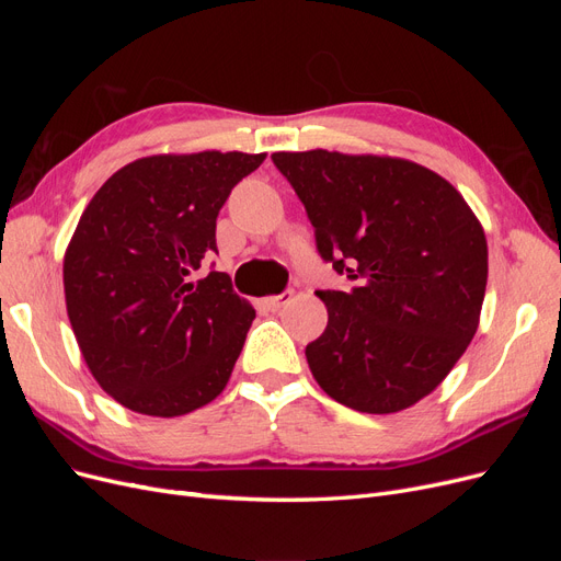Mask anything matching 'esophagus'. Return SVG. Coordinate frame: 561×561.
Instances as JSON below:
<instances>
[{"instance_id":"1","label":"esophagus","mask_w":561,"mask_h":561,"mask_svg":"<svg viewBox=\"0 0 561 561\" xmlns=\"http://www.w3.org/2000/svg\"><path fill=\"white\" fill-rule=\"evenodd\" d=\"M293 290H285V293H280V295H276V297H268L266 299V307L271 309V311H280L285 304H290L293 301Z\"/></svg>"}]
</instances>
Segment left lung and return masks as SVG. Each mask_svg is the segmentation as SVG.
Segmentation results:
<instances>
[{"label":"left lung","mask_w":561,"mask_h":561,"mask_svg":"<svg viewBox=\"0 0 561 561\" xmlns=\"http://www.w3.org/2000/svg\"><path fill=\"white\" fill-rule=\"evenodd\" d=\"M316 229L320 257L355 280L316 293L328 328L311 375L355 412L396 414L445 377L478 332L489 252L466 198L426 165L342 151H276Z\"/></svg>","instance_id":"obj_1"}]
</instances>
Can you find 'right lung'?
Segmentation results:
<instances>
[{
	"instance_id": "obj_1",
	"label": "right lung",
	"mask_w": 561,
	"mask_h": 561,
	"mask_svg": "<svg viewBox=\"0 0 561 561\" xmlns=\"http://www.w3.org/2000/svg\"><path fill=\"white\" fill-rule=\"evenodd\" d=\"M266 154H154L91 198L65 250V304L100 388L173 419L222 393L254 320L227 274L196 280L219 208Z\"/></svg>"
}]
</instances>
